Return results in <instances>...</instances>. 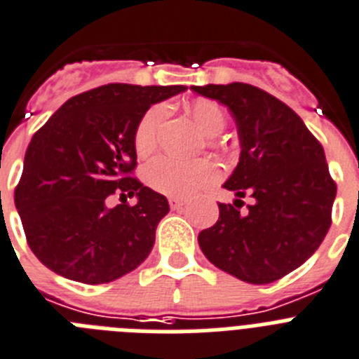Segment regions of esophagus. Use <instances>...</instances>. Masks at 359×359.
<instances>
[{
    "mask_svg": "<svg viewBox=\"0 0 359 359\" xmlns=\"http://www.w3.org/2000/svg\"><path fill=\"white\" fill-rule=\"evenodd\" d=\"M168 203H170V209L177 210V209H183V207L187 205V201L182 200V198H170V200H168Z\"/></svg>",
    "mask_w": 359,
    "mask_h": 359,
    "instance_id": "esophagus-1",
    "label": "esophagus"
}]
</instances>
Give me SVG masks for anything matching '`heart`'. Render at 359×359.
Instances as JSON below:
<instances>
[{"label":"heart","instance_id":"b5f03b06","mask_svg":"<svg viewBox=\"0 0 359 359\" xmlns=\"http://www.w3.org/2000/svg\"><path fill=\"white\" fill-rule=\"evenodd\" d=\"M189 114L207 137H216L226 125L223 110L210 100H196ZM167 119V107L154 105L142 116L134 133V149L140 158H149L159 145V136ZM216 167L207 159H154L145 168V182L150 189L172 198H189L216 180Z\"/></svg>","mask_w":359,"mask_h":359}]
</instances>
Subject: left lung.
<instances>
[{
	"label": "left lung",
	"instance_id": "obj_1",
	"mask_svg": "<svg viewBox=\"0 0 359 359\" xmlns=\"http://www.w3.org/2000/svg\"><path fill=\"white\" fill-rule=\"evenodd\" d=\"M231 110L240 163L226 180L234 205L198 236L210 263L247 283L280 280L316 252L332 223L336 183L323 147L283 101L249 83L191 87ZM253 203L241 213V198Z\"/></svg>",
	"mask_w": 359,
	"mask_h": 359
}]
</instances>
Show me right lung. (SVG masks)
<instances>
[{"mask_svg":"<svg viewBox=\"0 0 359 359\" xmlns=\"http://www.w3.org/2000/svg\"><path fill=\"white\" fill-rule=\"evenodd\" d=\"M185 88L103 85L70 97L34 134L14 201L27 243L45 267L100 285L145 262L168 201L133 177L134 133L150 105ZM116 191L126 201L136 195L138 203L109 210Z\"/></svg>","mask_w":359,"mask_h":359,"instance_id":"right-lung-1","label":"right lung"}]
</instances>
